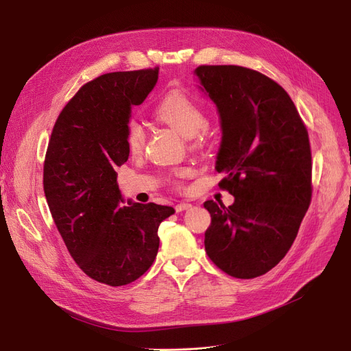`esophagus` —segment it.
Returning <instances> with one entry per match:
<instances>
[{"label": "esophagus", "instance_id": "esophagus-1", "mask_svg": "<svg viewBox=\"0 0 351 351\" xmlns=\"http://www.w3.org/2000/svg\"><path fill=\"white\" fill-rule=\"evenodd\" d=\"M191 208H192L191 204H179V205L175 206L176 212H183V210H188V209H191Z\"/></svg>", "mask_w": 351, "mask_h": 351}]
</instances>
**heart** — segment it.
I'll list each match as a JSON object with an SVG mask.
<instances>
[{
    "instance_id": "heart-1",
    "label": "heart",
    "mask_w": 351,
    "mask_h": 351,
    "mask_svg": "<svg viewBox=\"0 0 351 351\" xmlns=\"http://www.w3.org/2000/svg\"><path fill=\"white\" fill-rule=\"evenodd\" d=\"M155 118L173 128L182 136L195 139L208 125V117L204 106L185 92L172 90L166 94L155 106ZM145 129L136 121L131 119L125 125V143L132 155L142 152L145 145Z\"/></svg>"
}]
</instances>
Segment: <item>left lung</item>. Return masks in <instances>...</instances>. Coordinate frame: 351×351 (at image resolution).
<instances>
[{
    "instance_id": "1",
    "label": "left lung",
    "mask_w": 351,
    "mask_h": 351,
    "mask_svg": "<svg viewBox=\"0 0 351 351\" xmlns=\"http://www.w3.org/2000/svg\"><path fill=\"white\" fill-rule=\"evenodd\" d=\"M199 88L216 105L222 141L215 169L234 196L226 208L206 200L210 261L237 279L278 265L298 236L311 199L307 129L287 92L263 73L237 65H202Z\"/></svg>"
}]
</instances>
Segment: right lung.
Masks as SVG:
<instances>
[{
    "mask_svg": "<svg viewBox=\"0 0 351 351\" xmlns=\"http://www.w3.org/2000/svg\"><path fill=\"white\" fill-rule=\"evenodd\" d=\"M159 69L105 73L85 84L53 125L44 163V192L72 259L90 279L132 283L159 249L158 228L175 213L156 204H123L118 166L129 151L125 125L158 82Z\"/></svg>",
    "mask_w": 351,
    "mask_h": 351,
    "instance_id": "1",
    "label": "right lung"
}]
</instances>
